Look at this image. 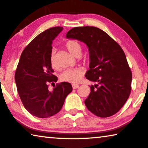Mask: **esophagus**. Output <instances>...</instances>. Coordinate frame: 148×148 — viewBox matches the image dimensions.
<instances>
[{"label":"esophagus","mask_w":148,"mask_h":148,"mask_svg":"<svg viewBox=\"0 0 148 148\" xmlns=\"http://www.w3.org/2000/svg\"><path fill=\"white\" fill-rule=\"evenodd\" d=\"M79 87V84H72V88L74 89H76Z\"/></svg>","instance_id":"esophagus-1"}]
</instances>
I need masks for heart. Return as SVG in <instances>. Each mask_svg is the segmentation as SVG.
<instances>
[{
	"instance_id": "b5f03b06",
	"label": "heart",
	"mask_w": 148,
	"mask_h": 148,
	"mask_svg": "<svg viewBox=\"0 0 148 148\" xmlns=\"http://www.w3.org/2000/svg\"><path fill=\"white\" fill-rule=\"evenodd\" d=\"M65 46L68 51L74 56H79L82 51V47L80 43L76 40H69L66 43ZM55 49H52L50 53V63L53 68L56 67V62L55 58ZM84 74V70L82 68H71L67 69L62 72L60 75V79L64 82L70 83H77L80 80L82 75Z\"/></svg>"
}]
</instances>
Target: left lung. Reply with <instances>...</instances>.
Listing matches in <instances>:
<instances>
[{"label":"left lung","instance_id":"left-lung-1","mask_svg":"<svg viewBox=\"0 0 148 148\" xmlns=\"http://www.w3.org/2000/svg\"><path fill=\"white\" fill-rule=\"evenodd\" d=\"M66 37L82 41L88 47L90 69L85 76L98 84L90 86V95L84 101L87 109L100 117L115 115L132 90V73L123 50L107 33L95 27H76Z\"/></svg>","mask_w":148,"mask_h":148}]
</instances>
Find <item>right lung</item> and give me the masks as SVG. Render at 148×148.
Returning a JSON list of instances; mask_svg holds the SVG:
<instances>
[{"mask_svg":"<svg viewBox=\"0 0 148 148\" xmlns=\"http://www.w3.org/2000/svg\"><path fill=\"white\" fill-rule=\"evenodd\" d=\"M62 30V27H54L35 37L23 51L14 74L24 107L39 118L58 113L72 91L71 84L66 82L56 84L51 92L48 90L49 83L58 80L50 63L51 44Z\"/></svg>","mask_w":148,"mask_h":148,"instance_id":"add662e5","label":"right lung"}]
</instances>
